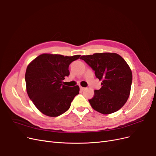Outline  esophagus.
Masks as SVG:
<instances>
[{
  "instance_id": "obj_1",
  "label": "esophagus",
  "mask_w": 156,
  "mask_h": 156,
  "mask_svg": "<svg viewBox=\"0 0 156 156\" xmlns=\"http://www.w3.org/2000/svg\"><path fill=\"white\" fill-rule=\"evenodd\" d=\"M84 89H85V88H84V87H80V90H81V91H83Z\"/></svg>"
}]
</instances>
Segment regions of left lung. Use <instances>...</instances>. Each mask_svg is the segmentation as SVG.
I'll use <instances>...</instances> for the list:
<instances>
[{
  "mask_svg": "<svg viewBox=\"0 0 156 156\" xmlns=\"http://www.w3.org/2000/svg\"><path fill=\"white\" fill-rule=\"evenodd\" d=\"M83 60L102 81L101 88L94 90L88 101L94 110L103 115L113 113L124 105L132 83L131 70L121 56L114 53L83 55Z\"/></svg>",
  "mask_w": 156,
  "mask_h": 156,
  "instance_id": "8db88e82",
  "label": "left lung"
}]
</instances>
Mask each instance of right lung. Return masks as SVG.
Masks as SVG:
<instances>
[{
  "mask_svg": "<svg viewBox=\"0 0 156 156\" xmlns=\"http://www.w3.org/2000/svg\"><path fill=\"white\" fill-rule=\"evenodd\" d=\"M80 56L45 53L28 65L25 73L28 96L44 115L56 117L69 108L79 87L63 85L62 81L69 76V64Z\"/></svg>",
  "mask_w": 156,
  "mask_h": 156,
  "instance_id": "add662e5",
  "label": "right lung"
}]
</instances>
